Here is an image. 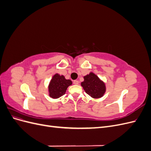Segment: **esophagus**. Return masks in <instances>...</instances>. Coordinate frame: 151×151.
<instances>
[{
  "mask_svg": "<svg viewBox=\"0 0 151 151\" xmlns=\"http://www.w3.org/2000/svg\"><path fill=\"white\" fill-rule=\"evenodd\" d=\"M73 83H74L75 85H78L79 84V81H77V80H75V81H74V82H73Z\"/></svg>",
  "mask_w": 151,
  "mask_h": 151,
  "instance_id": "obj_1",
  "label": "esophagus"
}]
</instances>
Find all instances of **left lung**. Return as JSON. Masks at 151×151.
Instances as JSON below:
<instances>
[{"label": "left lung", "instance_id": "left-lung-1", "mask_svg": "<svg viewBox=\"0 0 151 151\" xmlns=\"http://www.w3.org/2000/svg\"><path fill=\"white\" fill-rule=\"evenodd\" d=\"M84 79L81 86L87 94L96 99L103 96L106 92V86L96 75L93 72H90L84 77Z\"/></svg>", "mask_w": 151, "mask_h": 151}]
</instances>
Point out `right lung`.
I'll list each match as a JSON object with an SVG mask.
<instances>
[{"label": "right lung", "mask_w": 151, "mask_h": 151, "mask_svg": "<svg viewBox=\"0 0 151 151\" xmlns=\"http://www.w3.org/2000/svg\"><path fill=\"white\" fill-rule=\"evenodd\" d=\"M72 82L70 79H66L63 76L58 74H55L48 85V93L50 97L57 99L65 94L67 88L72 85Z\"/></svg>", "instance_id": "right-lung-1"}]
</instances>
